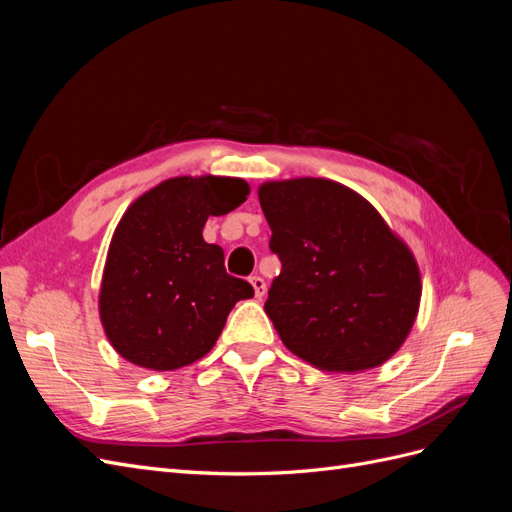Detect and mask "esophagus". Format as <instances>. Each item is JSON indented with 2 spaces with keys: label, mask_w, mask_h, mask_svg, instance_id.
Instances as JSON below:
<instances>
[{
  "label": "esophagus",
  "mask_w": 512,
  "mask_h": 512,
  "mask_svg": "<svg viewBox=\"0 0 512 512\" xmlns=\"http://www.w3.org/2000/svg\"><path fill=\"white\" fill-rule=\"evenodd\" d=\"M250 284L254 286V292H256V299H262L267 294V284H265V280H262L260 275H252L250 277Z\"/></svg>",
  "instance_id": "obj_1"
}]
</instances>
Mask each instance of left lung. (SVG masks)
<instances>
[{"mask_svg":"<svg viewBox=\"0 0 512 512\" xmlns=\"http://www.w3.org/2000/svg\"><path fill=\"white\" fill-rule=\"evenodd\" d=\"M258 200L282 262L265 312L284 346L327 371L354 374L389 361L421 303L410 247L342 183L269 181Z\"/></svg>","mask_w":512,"mask_h":512,"instance_id":"obj_1","label":"left lung"}]
</instances>
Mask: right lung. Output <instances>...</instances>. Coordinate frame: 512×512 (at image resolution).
<instances>
[{
    "mask_svg": "<svg viewBox=\"0 0 512 512\" xmlns=\"http://www.w3.org/2000/svg\"><path fill=\"white\" fill-rule=\"evenodd\" d=\"M247 194L237 177H175L123 213L100 288L102 327L123 359L153 371L203 359L230 309L254 297L226 273L222 247L203 239L209 215L230 213Z\"/></svg>",
    "mask_w": 512,
    "mask_h": 512,
    "instance_id": "1",
    "label": "right lung"
}]
</instances>
